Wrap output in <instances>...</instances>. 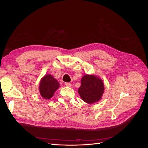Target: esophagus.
<instances>
[{"instance_id":"obj_1","label":"esophagus","mask_w":148,"mask_h":148,"mask_svg":"<svg viewBox=\"0 0 148 148\" xmlns=\"http://www.w3.org/2000/svg\"><path fill=\"white\" fill-rule=\"evenodd\" d=\"M65 86L67 87H71V84L70 83H65Z\"/></svg>"}]
</instances>
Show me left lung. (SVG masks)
Wrapping results in <instances>:
<instances>
[{
    "label": "left lung",
    "instance_id": "left-lung-1",
    "mask_svg": "<svg viewBox=\"0 0 148 148\" xmlns=\"http://www.w3.org/2000/svg\"><path fill=\"white\" fill-rule=\"evenodd\" d=\"M81 83L78 92L83 101L92 104L101 100L104 92V85L99 77L86 74L82 78Z\"/></svg>",
    "mask_w": 148,
    "mask_h": 148
}]
</instances>
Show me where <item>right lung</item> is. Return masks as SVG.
<instances>
[{"label": "right lung", "mask_w": 148, "mask_h": 148, "mask_svg": "<svg viewBox=\"0 0 148 148\" xmlns=\"http://www.w3.org/2000/svg\"><path fill=\"white\" fill-rule=\"evenodd\" d=\"M59 86V82L51 75H46L40 81L39 88L40 95L44 99H51Z\"/></svg>", "instance_id": "add662e5"}]
</instances>
